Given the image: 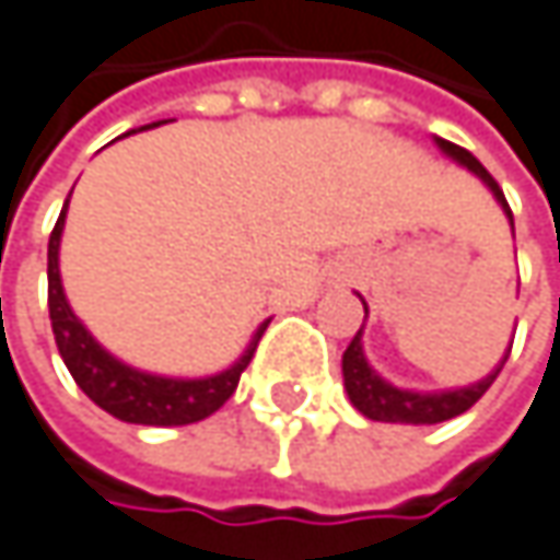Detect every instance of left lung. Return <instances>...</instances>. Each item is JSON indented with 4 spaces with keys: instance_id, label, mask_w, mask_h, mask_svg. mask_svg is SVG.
Wrapping results in <instances>:
<instances>
[{
    "instance_id": "8db88e82",
    "label": "left lung",
    "mask_w": 560,
    "mask_h": 560,
    "mask_svg": "<svg viewBox=\"0 0 560 560\" xmlns=\"http://www.w3.org/2000/svg\"><path fill=\"white\" fill-rule=\"evenodd\" d=\"M440 142V149H443L446 155H453V159L462 162L465 168H471L478 178L494 190L500 207L506 210V217L513 222V210H510V203H506V197H503L498 180L491 178V172H488L468 149H462L456 142ZM363 308H366V302H363ZM360 335H363V325H360V331L353 335V340H350L347 350H343V363H340V366H343V385H347L350 405H353L363 418L382 420V423H440V420L459 418V415H465V411L494 385V380L500 376V370H503V363H506V357H503L498 370H494L488 380L478 382V385L456 388V392H440V395H420V392H405V388H395V385H388L385 380H380V376L370 370L366 357H363Z\"/></svg>"
}]
</instances>
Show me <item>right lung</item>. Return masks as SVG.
Instances as JSON below:
<instances>
[{
    "mask_svg": "<svg viewBox=\"0 0 560 560\" xmlns=\"http://www.w3.org/2000/svg\"><path fill=\"white\" fill-rule=\"evenodd\" d=\"M66 203H62L60 220L54 225L50 245H47V305H50V325H54V335H57L62 363L72 373L75 385L98 408H104L107 415L127 420V423L180 427V423H197V420L210 418L213 411H220L222 405L232 398V392H235V385L242 380L245 366L252 363L260 335L267 331V322L258 328V335L248 343V350L242 353V360L232 370L220 373V376H207V380H162V376H149V373L124 366L107 350H101L98 340L82 328V322L72 315L69 302L62 296L57 255H60Z\"/></svg>",
    "mask_w": 560,
    "mask_h": 560,
    "instance_id": "1",
    "label": "right lung"
}]
</instances>
